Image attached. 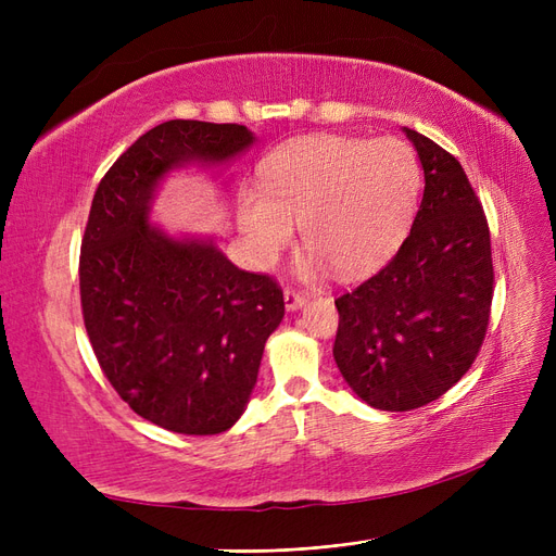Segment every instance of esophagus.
<instances>
[{
  "mask_svg": "<svg viewBox=\"0 0 556 556\" xmlns=\"http://www.w3.org/2000/svg\"><path fill=\"white\" fill-rule=\"evenodd\" d=\"M282 296H285V308H288V311H299L301 306L306 304V296L301 294V292H296V290H292V288L285 290Z\"/></svg>",
  "mask_w": 556,
  "mask_h": 556,
  "instance_id": "1",
  "label": "esophagus"
}]
</instances>
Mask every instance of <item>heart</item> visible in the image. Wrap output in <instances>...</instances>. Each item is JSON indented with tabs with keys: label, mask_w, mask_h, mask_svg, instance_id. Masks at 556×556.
I'll use <instances>...</instances> for the list:
<instances>
[{
	"label": "heart",
	"mask_w": 556,
	"mask_h": 556,
	"mask_svg": "<svg viewBox=\"0 0 556 556\" xmlns=\"http://www.w3.org/2000/svg\"><path fill=\"white\" fill-rule=\"evenodd\" d=\"M419 185L406 141L311 134L266 157L262 190L239 197V225L262 266L292 245L296 225L311 248L306 274L331 266L341 278H362L406 239Z\"/></svg>",
	"instance_id": "b5f03b06"
}]
</instances>
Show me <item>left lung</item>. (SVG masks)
Listing matches in <instances>:
<instances>
[{
	"label": "left lung",
	"instance_id": "left-lung-1",
	"mask_svg": "<svg viewBox=\"0 0 556 556\" xmlns=\"http://www.w3.org/2000/svg\"><path fill=\"white\" fill-rule=\"evenodd\" d=\"M425 169L422 204L392 262L336 299L333 359L378 410L422 408L476 362L494 296L482 204L457 157L403 127Z\"/></svg>",
	"mask_w": 556,
	"mask_h": 556
}]
</instances>
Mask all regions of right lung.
Segmentation results:
<instances>
[{"mask_svg": "<svg viewBox=\"0 0 556 556\" xmlns=\"http://www.w3.org/2000/svg\"><path fill=\"white\" fill-rule=\"evenodd\" d=\"M252 143L243 125L162 123L115 160L92 199L78 271L83 323L113 390L166 431L233 427L285 315L274 278L241 271L211 239L150 225L166 174L227 164Z\"/></svg>", "mask_w": 556, "mask_h": 556, "instance_id": "right-lung-1", "label": "right lung"}]
</instances>
